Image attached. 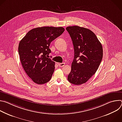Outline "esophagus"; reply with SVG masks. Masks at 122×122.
Wrapping results in <instances>:
<instances>
[{
    "mask_svg": "<svg viewBox=\"0 0 122 122\" xmlns=\"http://www.w3.org/2000/svg\"><path fill=\"white\" fill-rule=\"evenodd\" d=\"M58 66H59V67H63V66H65V63H58Z\"/></svg>",
    "mask_w": 122,
    "mask_h": 122,
    "instance_id": "esophagus-1",
    "label": "esophagus"
}]
</instances>
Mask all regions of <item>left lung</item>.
Wrapping results in <instances>:
<instances>
[{
	"label": "left lung",
	"mask_w": 122,
	"mask_h": 122,
	"mask_svg": "<svg viewBox=\"0 0 122 122\" xmlns=\"http://www.w3.org/2000/svg\"><path fill=\"white\" fill-rule=\"evenodd\" d=\"M66 30L72 41L74 57L68 81L75 85L85 83L95 73L103 57L102 44L91 30L79 26Z\"/></svg>",
	"instance_id": "left-lung-1"
}]
</instances>
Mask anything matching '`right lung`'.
Returning <instances> with one entry per match:
<instances>
[{"label":"right lung","instance_id":"obj_1","mask_svg":"<svg viewBox=\"0 0 122 122\" xmlns=\"http://www.w3.org/2000/svg\"><path fill=\"white\" fill-rule=\"evenodd\" d=\"M64 31L62 27L35 28L20 41L18 53L22 65L35 83L42 84L51 80L55 71V63L47 57L51 53L49 46Z\"/></svg>","mask_w":122,"mask_h":122}]
</instances>
